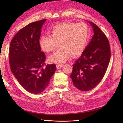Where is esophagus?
<instances>
[{
    "instance_id": "1",
    "label": "esophagus",
    "mask_w": 123,
    "mask_h": 123,
    "mask_svg": "<svg viewBox=\"0 0 123 123\" xmlns=\"http://www.w3.org/2000/svg\"><path fill=\"white\" fill-rule=\"evenodd\" d=\"M62 66H63V65L62 64H57L56 65V67H57V69H59V68H62Z\"/></svg>"
}]
</instances>
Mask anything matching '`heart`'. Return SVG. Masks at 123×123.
Masks as SVG:
<instances>
[{
  "label": "heart",
  "instance_id": "heart-1",
  "mask_svg": "<svg viewBox=\"0 0 123 123\" xmlns=\"http://www.w3.org/2000/svg\"><path fill=\"white\" fill-rule=\"evenodd\" d=\"M50 35L41 37L39 43L44 52L54 51L59 44L61 49L50 57L49 61L62 64L70 57H75L84 51L87 45L89 27L86 23L63 22L56 25L50 30Z\"/></svg>",
  "mask_w": 123,
  "mask_h": 123
}]
</instances>
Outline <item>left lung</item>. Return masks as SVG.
Here are the masks:
<instances>
[{
    "instance_id": "8db88e82",
    "label": "left lung",
    "mask_w": 123,
    "mask_h": 123,
    "mask_svg": "<svg viewBox=\"0 0 123 123\" xmlns=\"http://www.w3.org/2000/svg\"><path fill=\"white\" fill-rule=\"evenodd\" d=\"M94 35L81 56L73 65L70 75L74 85L81 91L95 88L105 74L111 57L109 40L98 27L89 22Z\"/></svg>"
}]
</instances>
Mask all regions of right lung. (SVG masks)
<instances>
[{
	"instance_id": "1",
	"label": "right lung",
	"mask_w": 123,
	"mask_h": 123,
	"mask_svg": "<svg viewBox=\"0 0 123 123\" xmlns=\"http://www.w3.org/2000/svg\"><path fill=\"white\" fill-rule=\"evenodd\" d=\"M46 19L29 24L14 36L9 47L11 70L27 91L34 94L43 92L56 69L55 64L45 66V54L39 43L41 29Z\"/></svg>"
}]
</instances>
